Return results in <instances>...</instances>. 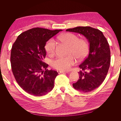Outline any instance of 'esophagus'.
Wrapping results in <instances>:
<instances>
[{
  "label": "esophagus",
  "instance_id": "esophagus-1",
  "mask_svg": "<svg viewBox=\"0 0 121 121\" xmlns=\"http://www.w3.org/2000/svg\"><path fill=\"white\" fill-rule=\"evenodd\" d=\"M57 73H58V74H60V73H67L68 72H65V71H63L58 70V71H57Z\"/></svg>",
  "mask_w": 121,
  "mask_h": 121
}]
</instances>
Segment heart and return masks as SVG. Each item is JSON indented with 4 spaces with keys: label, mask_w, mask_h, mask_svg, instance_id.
<instances>
[{
    "label": "heart",
    "mask_w": 121,
    "mask_h": 121,
    "mask_svg": "<svg viewBox=\"0 0 121 121\" xmlns=\"http://www.w3.org/2000/svg\"><path fill=\"white\" fill-rule=\"evenodd\" d=\"M57 39L69 46L68 53L73 54L77 59L81 60L86 56L89 47L85 40L78 39L76 35L71 33H66L59 35ZM45 48L49 54H54L56 48V42L53 39H50L46 44ZM75 63L74 57L72 55H69L66 57L56 58L52 61V65L53 68L60 70L68 71Z\"/></svg>",
    "instance_id": "1"
}]
</instances>
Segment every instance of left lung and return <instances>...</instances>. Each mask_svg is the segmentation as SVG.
I'll return each mask as SVG.
<instances>
[{
    "instance_id": "obj_1",
    "label": "left lung",
    "mask_w": 121,
    "mask_h": 121,
    "mask_svg": "<svg viewBox=\"0 0 121 121\" xmlns=\"http://www.w3.org/2000/svg\"><path fill=\"white\" fill-rule=\"evenodd\" d=\"M66 31L83 35L89 43L88 56L79 65V79L73 84L75 89L82 92L93 91L99 86L107 76L111 63L109 44L101 31L90 27H77Z\"/></svg>"
}]
</instances>
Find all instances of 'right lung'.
I'll use <instances>...</instances> for the list:
<instances>
[{
  "mask_svg": "<svg viewBox=\"0 0 121 121\" xmlns=\"http://www.w3.org/2000/svg\"><path fill=\"white\" fill-rule=\"evenodd\" d=\"M61 31L32 28L21 33L13 44L10 53L12 72L20 86L30 94L41 96L53 88L58 73L48 70V65L42 60L46 56V43Z\"/></svg>",
  "mask_w": 121,
  "mask_h": 121,
  "instance_id": "1",
  "label": "right lung"
}]
</instances>
